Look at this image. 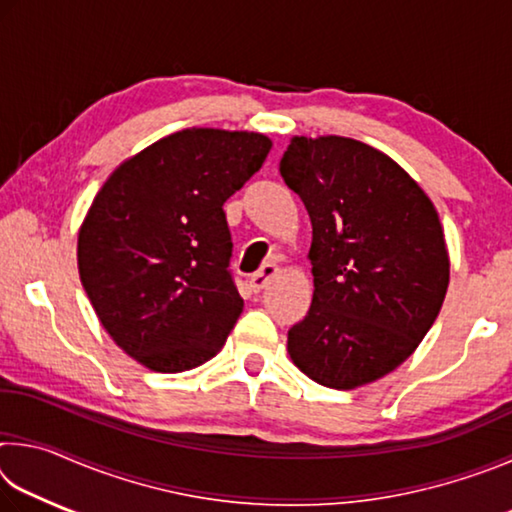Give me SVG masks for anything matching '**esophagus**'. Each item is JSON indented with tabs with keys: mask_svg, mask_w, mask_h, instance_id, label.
<instances>
[{
	"mask_svg": "<svg viewBox=\"0 0 512 512\" xmlns=\"http://www.w3.org/2000/svg\"><path fill=\"white\" fill-rule=\"evenodd\" d=\"M275 277H277V266L266 262L255 275H250V287H253V291H262L275 280Z\"/></svg>",
	"mask_w": 512,
	"mask_h": 512,
	"instance_id": "esophagus-1",
	"label": "esophagus"
}]
</instances>
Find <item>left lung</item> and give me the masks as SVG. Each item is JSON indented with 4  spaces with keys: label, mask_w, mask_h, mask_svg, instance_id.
<instances>
[{
    "label": "left lung",
    "mask_w": 512,
    "mask_h": 512,
    "mask_svg": "<svg viewBox=\"0 0 512 512\" xmlns=\"http://www.w3.org/2000/svg\"><path fill=\"white\" fill-rule=\"evenodd\" d=\"M280 173L311 219L314 298L289 329L291 359L320 386L370 384L411 357L443 307L436 207L400 164L350 137H293Z\"/></svg>",
    "instance_id": "1"
}]
</instances>
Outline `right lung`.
I'll list each match as a JSON object with an SVG mask.
<instances>
[{
	"mask_svg": "<svg viewBox=\"0 0 512 512\" xmlns=\"http://www.w3.org/2000/svg\"><path fill=\"white\" fill-rule=\"evenodd\" d=\"M271 140L187 128L121 162L79 230V275L128 357L183 372L223 348L244 309L223 203L262 169Z\"/></svg>",
	"mask_w": 512,
	"mask_h": 512,
	"instance_id": "1",
	"label": "right lung"
}]
</instances>
